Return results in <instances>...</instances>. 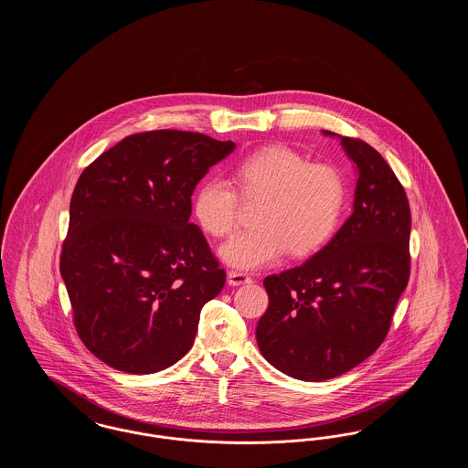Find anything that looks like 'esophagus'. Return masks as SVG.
Masks as SVG:
<instances>
[{
	"mask_svg": "<svg viewBox=\"0 0 468 468\" xmlns=\"http://www.w3.org/2000/svg\"><path fill=\"white\" fill-rule=\"evenodd\" d=\"M252 279L244 273V271H237V270H229L228 271V284L229 286H242V284H249Z\"/></svg>",
	"mask_w": 468,
	"mask_h": 468,
	"instance_id": "34e87169",
	"label": "esophagus"
}]
</instances>
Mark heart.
Instances as JSON below:
<instances>
[{
  "label": "heart",
  "instance_id": "1",
  "mask_svg": "<svg viewBox=\"0 0 468 468\" xmlns=\"http://www.w3.org/2000/svg\"><path fill=\"white\" fill-rule=\"evenodd\" d=\"M235 182L247 200L261 198L252 229L235 235L219 249L221 260L239 270H256L279 261L288 250L303 258L326 244L340 223L346 182L330 166L309 163L284 145L250 153L235 166ZM193 212L212 237H228L239 216V197L223 178L203 182Z\"/></svg>",
  "mask_w": 468,
  "mask_h": 468
}]
</instances>
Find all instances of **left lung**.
Segmentation results:
<instances>
[{"label": "left lung", "instance_id": "obj_1", "mask_svg": "<svg viewBox=\"0 0 468 468\" xmlns=\"http://www.w3.org/2000/svg\"><path fill=\"white\" fill-rule=\"evenodd\" d=\"M340 140L353 161V214L303 265L268 275V309L256 326L261 355L290 378L342 376L378 351L407 288L410 208L384 157L363 140Z\"/></svg>", "mask_w": 468, "mask_h": 468}]
</instances>
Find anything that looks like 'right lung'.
I'll return each instance as SVG.
<instances>
[{"mask_svg": "<svg viewBox=\"0 0 468 468\" xmlns=\"http://www.w3.org/2000/svg\"><path fill=\"white\" fill-rule=\"evenodd\" d=\"M233 151L193 132L132 134L77 180L59 268L77 334L112 368L154 374L193 347L226 271L189 223L191 197Z\"/></svg>", "mask_w": 468, "mask_h": 468, "instance_id": "add662e5", "label": "right lung"}]
</instances>
